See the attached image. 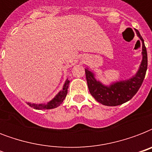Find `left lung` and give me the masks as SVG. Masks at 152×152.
Wrapping results in <instances>:
<instances>
[{"label": "left lung", "mask_w": 152, "mask_h": 152, "mask_svg": "<svg viewBox=\"0 0 152 152\" xmlns=\"http://www.w3.org/2000/svg\"><path fill=\"white\" fill-rule=\"evenodd\" d=\"M137 36L142 41V54L143 60L140 69L132 78L125 81H120L113 83L110 87L102 85L100 82L95 79L94 74L91 72L85 69L86 79L91 95L95 99L102 105L108 106H115L125 103L134 96L141 87L144 80L148 69V53L144 45V39L138 31Z\"/></svg>", "instance_id": "8db88e82"}]
</instances>
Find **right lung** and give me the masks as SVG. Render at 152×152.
<instances>
[{
	"label": "right lung",
	"instance_id": "right-lung-1",
	"mask_svg": "<svg viewBox=\"0 0 152 152\" xmlns=\"http://www.w3.org/2000/svg\"><path fill=\"white\" fill-rule=\"evenodd\" d=\"M69 85V81L67 80L65 83H64L63 89L56 95V97L53 99L51 100L46 105H43V104H31L29 103V102H27V104L29 105L30 106L33 107L34 109H35V110H50V109L56 108V107L59 106L62 103V102L64 101V99L66 97L67 93H68Z\"/></svg>",
	"mask_w": 152,
	"mask_h": 152
}]
</instances>
